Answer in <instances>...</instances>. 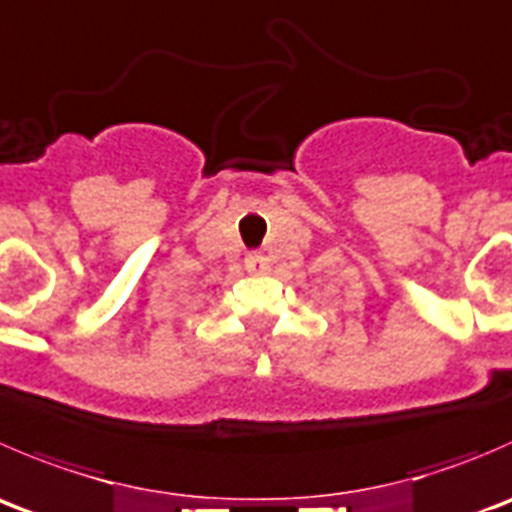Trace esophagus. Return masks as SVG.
Returning <instances> with one entry per match:
<instances>
[{"label": "esophagus", "mask_w": 512, "mask_h": 512, "mask_svg": "<svg viewBox=\"0 0 512 512\" xmlns=\"http://www.w3.org/2000/svg\"><path fill=\"white\" fill-rule=\"evenodd\" d=\"M245 265L250 272H257V275H262V272L270 270V260H267L262 252H250V255L245 257Z\"/></svg>", "instance_id": "34e87169"}]
</instances>
